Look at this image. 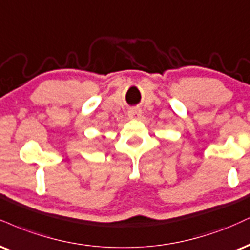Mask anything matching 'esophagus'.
Listing matches in <instances>:
<instances>
[{
    "label": "esophagus",
    "mask_w": 250,
    "mask_h": 250,
    "mask_svg": "<svg viewBox=\"0 0 250 250\" xmlns=\"http://www.w3.org/2000/svg\"><path fill=\"white\" fill-rule=\"evenodd\" d=\"M141 114H142V110L140 109V108H133V109H130L128 112V115L130 119L133 120H138L141 117Z\"/></svg>",
    "instance_id": "esophagus-1"
}]
</instances>
